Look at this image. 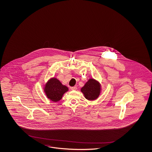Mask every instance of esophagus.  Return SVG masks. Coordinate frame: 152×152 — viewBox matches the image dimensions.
I'll list each match as a JSON object with an SVG mask.
<instances>
[{
  "label": "esophagus",
  "mask_w": 152,
  "mask_h": 152,
  "mask_svg": "<svg viewBox=\"0 0 152 152\" xmlns=\"http://www.w3.org/2000/svg\"><path fill=\"white\" fill-rule=\"evenodd\" d=\"M71 89L72 90H76L77 89V86H75L74 87H71Z\"/></svg>",
  "instance_id": "34e87169"
}]
</instances>
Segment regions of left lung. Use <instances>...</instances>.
Segmentation results:
<instances>
[{"label":"left lung","mask_w":152,"mask_h":152,"mask_svg":"<svg viewBox=\"0 0 152 152\" xmlns=\"http://www.w3.org/2000/svg\"><path fill=\"white\" fill-rule=\"evenodd\" d=\"M85 97L88 100H95L99 96L101 92L100 83L94 78H90L81 88Z\"/></svg>","instance_id":"1"}]
</instances>
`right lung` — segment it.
I'll list each match as a JSON object with an SVG mask.
<instances>
[{"label": "right lung", "instance_id": "add662e5", "mask_svg": "<svg viewBox=\"0 0 152 152\" xmlns=\"http://www.w3.org/2000/svg\"><path fill=\"white\" fill-rule=\"evenodd\" d=\"M68 90L69 88L63 85L58 79L55 77L50 79L44 88V91L47 98L53 102L60 101L64 93Z\"/></svg>", "mask_w": 152, "mask_h": 152}]
</instances>
